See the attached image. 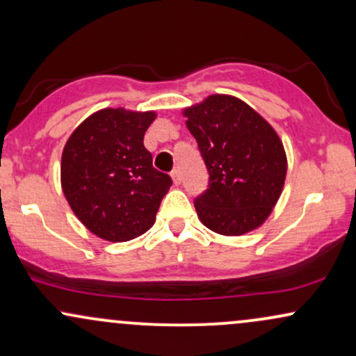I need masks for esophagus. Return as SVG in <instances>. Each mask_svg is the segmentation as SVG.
Masks as SVG:
<instances>
[{
	"mask_svg": "<svg viewBox=\"0 0 356 356\" xmlns=\"http://www.w3.org/2000/svg\"><path fill=\"white\" fill-rule=\"evenodd\" d=\"M170 175H172V181H174L175 186H179V184L182 182V177H181V170H179V169H174L172 172H170Z\"/></svg>",
	"mask_w": 356,
	"mask_h": 356,
	"instance_id": "1",
	"label": "esophagus"
}]
</instances>
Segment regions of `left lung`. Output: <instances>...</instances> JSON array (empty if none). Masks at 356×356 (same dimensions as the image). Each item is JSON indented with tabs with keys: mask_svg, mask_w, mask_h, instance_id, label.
Masks as SVG:
<instances>
[{
	"mask_svg": "<svg viewBox=\"0 0 356 356\" xmlns=\"http://www.w3.org/2000/svg\"><path fill=\"white\" fill-rule=\"evenodd\" d=\"M209 186L194 206L211 231L241 236L259 227L283 191L286 152L276 130L231 95H211L184 110Z\"/></svg>",
	"mask_w": 356,
	"mask_h": 356,
	"instance_id": "1",
	"label": "left lung"
}]
</instances>
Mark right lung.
<instances>
[{"mask_svg": "<svg viewBox=\"0 0 356 356\" xmlns=\"http://www.w3.org/2000/svg\"><path fill=\"white\" fill-rule=\"evenodd\" d=\"M155 112L104 108L73 130L61 154V189L88 231L105 241L138 238L155 222L170 175L152 165L144 136Z\"/></svg>", "mask_w": 356, "mask_h": 356, "instance_id": "right-lung-1", "label": "right lung"}]
</instances>
